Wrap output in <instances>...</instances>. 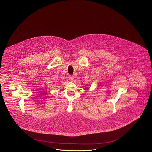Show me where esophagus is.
<instances>
[{"instance_id": "34e87169", "label": "esophagus", "mask_w": 152, "mask_h": 152, "mask_svg": "<svg viewBox=\"0 0 152 152\" xmlns=\"http://www.w3.org/2000/svg\"><path fill=\"white\" fill-rule=\"evenodd\" d=\"M69 80L70 81H72L74 80V76L73 75H69Z\"/></svg>"}]
</instances>
